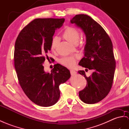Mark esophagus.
<instances>
[{"mask_svg": "<svg viewBox=\"0 0 129 129\" xmlns=\"http://www.w3.org/2000/svg\"><path fill=\"white\" fill-rule=\"evenodd\" d=\"M70 74L72 76H74L76 74V71H75L74 70H70Z\"/></svg>", "mask_w": 129, "mask_h": 129, "instance_id": "esophagus-1", "label": "esophagus"}]
</instances>
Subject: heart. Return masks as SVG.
Masks as SVG:
<instances>
[{"label":"heart","instance_id":"obj_1","mask_svg":"<svg viewBox=\"0 0 129 129\" xmlns=\"http://www.w3.org/2000/svg\"><path fill=\"white\" fill-rule=\"evenodd\" d=\"M66 40L70 42L72 44H77L80 39V33L77 29L72 27H68L65 28L62 34ZM59 39L54 37L52 39L51 42V48L54 51L57 47L59 43ZM59 62L65 67L69 68H73L76 62V59L74 57H63L59 59Z\"/></svg>","mask_w":129,"mask_h":129}]
</instances>
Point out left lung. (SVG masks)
Instances as JSON below:
<instances>
[{
    "label": "left lung",
    "mask_w": 129,
    "mask_h": 129,
    "mask_svg": "<svg viewBox=\"0 0 129 129\" xmlns=\"http://www.w3.org/2000/svg\"><path fill=\"white\" fill-rule=\"evenodd\" d=\"M71 23L80 27L87 38L84 57L79 65L94 71L89 77L86 76L84 70L78 71L87 80L86 86L79 91V96L84 103L94 104L107 96L113 84L115 60L112 42L104 29L90 16L76 15Z\"/></svg>",
    "instance_id": "left-lung-1"
}]
</instances>
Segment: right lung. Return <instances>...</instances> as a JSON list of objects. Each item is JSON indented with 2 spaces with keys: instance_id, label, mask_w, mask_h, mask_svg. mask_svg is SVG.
<instances>
[{
  "instance_id": "obj_1",
  "label": "right lung",
  "mask_w": 129,
  "mask_h": 129,
  "mask_svg": "<svg viewBox=\"0 0 129 129\" xmlns=\"http://www.w3.org/2000/svg\"><path fill=\"white\" fill-rule=\"evenodd\" d=\"M64 18H36L22 29L15 42L14 65L19 84L30 100L37 105L49 107L60 97L59 86L70 77L67 68L57 64L51 73L43 66L51 50L55 30Z\"/></svg>"
}]
</instances>
